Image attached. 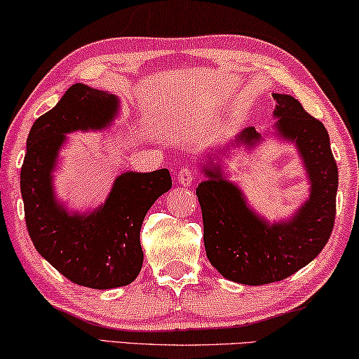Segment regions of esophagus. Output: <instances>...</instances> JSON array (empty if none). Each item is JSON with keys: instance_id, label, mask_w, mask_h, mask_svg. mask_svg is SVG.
<instances>
[{"instance_id": "1", "label": "esophagus", "mask_w": 359, "mask_h": 359, "mask_svg": "<svg viewBox=\"0 0 359 359\" xmlns=\"http://www.w3.org/2000/svg\"><path fill=\"white\" fill-rule=\"evenodd\" d=\"M195 182V172L190 168H182L177 172V184L182 187H190Z\"/></svg>"}]
</instances>
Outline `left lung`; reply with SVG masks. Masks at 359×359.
Here are the masks:
<instances>
[{"label":"left lung","instance_id":"left-lung-1","mask_svg":"<svg viewBox=\"0 0 359 359\" xmlns=\"http://www.w3.org/2000/svg\"><path fill=\"white\" fill-rule=\"evenodd\" d=\"M273 99V135L296 146L309 180L304 203L290 218L270 223L247 203L241 187L229 180L223 165L215 164L210 156L208 163L201 165L206 179L196 189L206 257L226 280L241 285H269L296 273L320 254L335 223L338 169L329 133L297 99L278 93ZM260 143L264 136L247 127L229 146H245L250 151Z\"/></svg>","mask_w":359,"mask_h":359}]
</instances>
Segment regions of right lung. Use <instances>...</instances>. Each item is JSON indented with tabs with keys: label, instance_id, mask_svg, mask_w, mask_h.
Segmentation results:
<instances>
[{
	"label": "right lung",
	"instance_id": "right-lung-1",
	"mask_svg": "<svg viewBox=\"0 0 359 359\" xmlns=\"http://www.w3.org/2000/svg\"><path fill=\"white\" fill-rule=\"evenodd\" d=\"M118 110L115 94L73 84L34 122L21 169L24 213L34 247L69 281L94 290L136 280L143 265L141 224L154 201L172 187L168 169L123 172L104 203L86 213L68 210L57 198L53 172L67 135L109 128Z\"/></svg>",
	"mask_w": 359,
	"mask_h": 359
}]
</instances>
